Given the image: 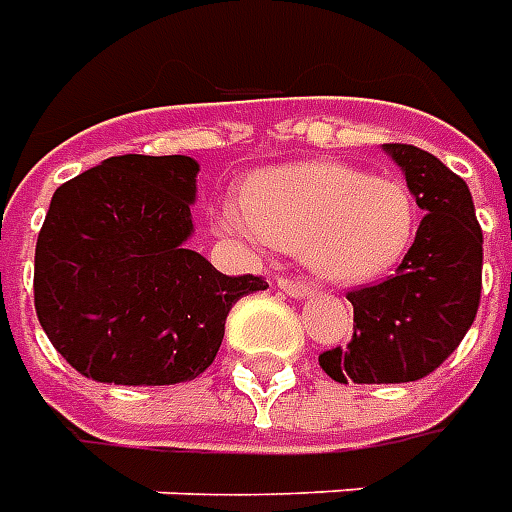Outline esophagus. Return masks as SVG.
<instances>
[{
	"instance_id": "34e87169",
	"label": "esophagus",
	"mask_w": 512,
	"mask_h": 512,
	"mask_svg": "<svg viewBox=\"0 0 512 512\" xmlns=\"http://www.w3.org/2000/svg\"><path fill=\"white\" fill-rule=\"evenodd\" d=\"M277 288H280L282 293L293 296V299H302V296H310V293H316V288H313L310 282L293 280V277H280V280H277Z\"/></svg>"
}]
</instances>
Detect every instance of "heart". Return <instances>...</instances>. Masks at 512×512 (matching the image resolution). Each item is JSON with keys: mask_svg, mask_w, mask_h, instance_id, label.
Instances as JSON below:
<instances>
[{"mask_svg": "<svg viewBox=\"0 0 512 512\" xmlns=\"http://www.w3.org/2000/svg\"><path fill=\"white\" fill-rule=\"evenodd\" d=\"M224 227L302 255L318 277L360 285L399 266L418 230L416 194L396 177L307 160L255 171Z\"/></svg>", "mask_w": 512, "mask_h": 512, "instance_id": "heart-1", "label": "heart"}]
</instances>
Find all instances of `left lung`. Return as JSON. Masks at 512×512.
I'll return each instance as SVG.
<instances>
[{
    "label": "left lung",
    "instance_id": "left-lung-1",
    "mask_svg": "<svg viewBox=\"0 0 512 512\" xmlns=\"http://www.w3.org/2000/svg\"><path fill=\"white\" fill-rule=\"evenodd\" d=\"M405 171L424 219L391 280L346 293L355 335L318 355L335 382L388 385L432 374L474 324L482 291V230L468 185L424 149L382 144Z\"/></svg>",
    "mask_w": 512,
    "mask_h": 512
}]
</instances>
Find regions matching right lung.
I'll use <instances>...</instances> for the list:
<instances>
[{
	"instance_id": "1",
	"label": "right lung",
	"mask_w": 512,
	"mask_h": 512,
	"mask_svg": "<svg viewBox=\"0 0 512 512\" xmlns=\"http://www.w3.org/2000/svg\"><path fill=\"white\" fill-rule=\"evenodd\" d=\"M199 163L121 155L63 182L35 244V313L82 377L174 385L219 352L230 307L266 291L188 249Z\"/></svg>"
}]
</instances>
